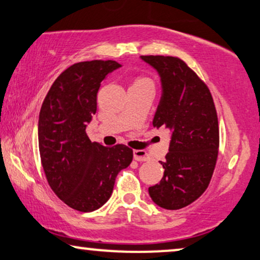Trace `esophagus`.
Returning <instances> with one entry per match:
<instances>
[{
    "label": "esophagus",
    "mask_w": 260,
    "mask_h": 260,
    "mask_svg": "<svg viewBox=\"0 0 260 260\" xmlns=\"http://www.w3.org/2000/svg\"><path fill=\"white\" fill-rule=\"evenodd\" d=\"M134 159L136 160V161H148L149 160V156L147 154L146 150H142V149H135L134 150Z\"/></svg>",
    "instance_id": "1"
}]
</instances>
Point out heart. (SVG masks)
I'll return each mask as SVG.
<instances>
[{
  "label": "heart",
  "mask_w": 260,
  "mask_h": 260,
  "mask_svg": "<svg viewBox=\"0 0 260 260\" xmlns=\"http://www.w3.org/2000/svg\"><path fill=\"white\" fill-rule=\"evenodd\" d=\"M134 84H147V85H152V82L147 78H137Z\"/></svg>",
  "instance_id": "b5f03b06"
}]
</instances>
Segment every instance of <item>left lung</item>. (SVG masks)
<instances>
[{
  "instance_id": "8db88e82",
  "label": "left lung",
  "mask_w": 260,
  "mask_h": 260,
  "mask_svg": "<svg viewBox=\"0 0 260 260\" xmlns=\"http://www.w3.org/2000/svg\"><path fill=\"white\" fill-rule=\"evenodd\" d=\"M158 72L161 96L153 126L170 131L169 153L160 183L148 188L152 200L166 210L188 206L206 190L219 147L218 118L207 85L181 59L141 56Z\"/></svg>"
}]
</instances>
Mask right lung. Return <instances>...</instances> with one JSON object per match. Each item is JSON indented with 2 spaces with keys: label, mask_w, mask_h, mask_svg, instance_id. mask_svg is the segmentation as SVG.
<instances>
[{
  "label": "right lung",
  "mask_w": 260,
  "mask_h": 260,
  "mask_svg": "<svg viewBox=\"0 0 260 260\" xmlns=\"http://www.w3.org/2000/svg\"><path fill=\"white\" fill-rule=\"evenodd\" d=\"M119 67L113 60L70 66L53 83L40 112L38 147L48 183L60 200L81 212L100 208L111 198L118 172L133 161L126 146L105 147L85 133L101 82Z\"/></svg>",
  "instance_id": "add662e5"
}]
</instances>
